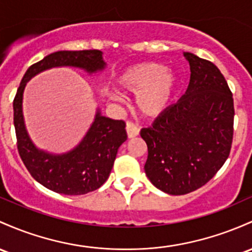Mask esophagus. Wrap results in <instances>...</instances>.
<instances>
[{
    "mask_svg": "<svg viewBox=\"0 0 252 252\" xmlns=\"http://www.w3.org/2000/svg\"><path fill=\"white\" fill-rule=\"evenodd\" d=\"M126 135H128L129 139H132V137L137 136V135L140 134V128L136 126V124H134L132 122H126Z\"/></svg>",
    "mask_w": 252,
    "mask_h": 252,
    "instance_id": "esophagus-1",
    "label": "esophagus"
}]
</instances>
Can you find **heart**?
<instances>
[{"mask_svg": "<svg viewBox=\"0 0 252 252\" xmlns=\"http://www.w3.org/2000/svg\"><path fill=\"white\" fill-rule=\"evenodd\" d=\"M117 82L122 90L137 93V109L147 117L164 112L176 92L175 73L161 62H143L128 67Z\"/></svg>", "mask_w": 252, "mask_h": 252, "instance_id": "b5f03b06", "label": "heart"}]
</instances>
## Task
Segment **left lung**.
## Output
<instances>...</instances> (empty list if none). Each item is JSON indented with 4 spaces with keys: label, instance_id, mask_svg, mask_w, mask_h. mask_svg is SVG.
Instances as JSON below:
<instances>
[{
    "label": "left lung",
    "instance_id": "obj_1",
    "mask_svg": "<svg viewBox=\"0 0 252 252\" xmlns=\"http://www.w3.org/2000/svg\"><path fill=\"white\" fill-rule=\"evenodd\" d=\"M190 82L182 98L152 126L141 129L148 148L145 172L170 195L195 191L225 164L233 139L232 92L214 63L184 52Z\"/></svg>",
    "mask_w": 252,
    "mask_h": 252
}]
</instances>
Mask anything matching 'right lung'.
<instances>
[{"mask_svg":"<svg viewBox=\"0 0 252 252\" xmlns=\"http://www.w3.org/2000/svg\"><path fill=\"white\" fill-rule=\"evenodd\" d=\"M103 52L99 50L57 51L27 69L13 101L16 145L29 172L38 183L63 195H85L100 188L111 172L120 146L126 140V123L100 115L81 142L63 154H51L37 148L26 130L23 113V95L27 82L41 71L55 67L84 69L88 74L104 70Z\"/></svg>","mask_w":252,"mask_h":252,"instance_id":"add662e5","label":"right lung"}]
</instances>
